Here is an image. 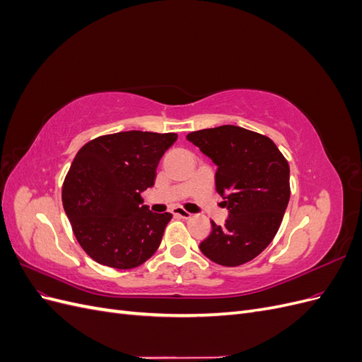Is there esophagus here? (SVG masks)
Instances as JSON below:
<instances>
[{"label":"esophagus","instance_id":"obj_1","mask_svg":"<svg viewBox=\"0 0 362 362\" xmlns=\"http://www.w3.org/2000/svg\"><path fill=\"white\" fill-rule=\"evenodd\" d=\"M172 214L177 216V217H181V218H189L192 216L189 211L182 210V208H180V206H175L173 210H172Z\"/></svg>","mask_w":362,"mask_h":362}]
</instances>
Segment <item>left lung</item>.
Segmentation results:
<instances>
[{"instance_id": "left-lung-1", "label": "left lung", "mask_w": 362, "mask_h": 362, "mask_svg": "<svg viewBox=\"0 0 362 362\" xmlns=\"http://www.w3.org/2000/svg\"><path fill=\"white\" fill-rule=\"evenodd\" d=\"M187 140L216 164V190L228 210L199 249L221 266L254 259L276 235L290 201V168L273 141L235 125L193 131Z\"/></svg>"}]
</instances>
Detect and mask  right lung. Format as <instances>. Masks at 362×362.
Returning a JSON list of instances; mask_svg holds the SVG:
<instances>
[{
  "label": "right lung",
  "mask_w": 362,
  "mask_h": 362,
  "mask_svg": "<svg viewBox=\"0 0 362 362\" xmlns=\"http://www.w3.org/2000/svg\"><path fill=\"white\" fill-rule=\"evenodd\" d=\"M177 134L124 131L86 144L63 184V206L86 254L113 269L154 255L170 213H152L141 193L154 187L161 157Z\"/></svg>",
  "instance_id": "right-lung-1"
}]
</instances>
